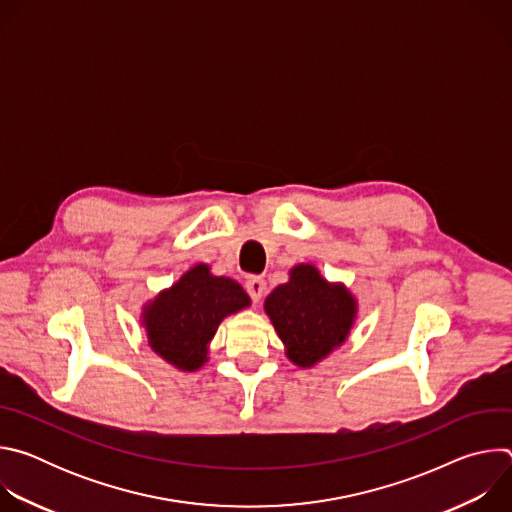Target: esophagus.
<instances>
[{"mask_svg": "<svg viewBox=\"0 0 512 512\" xmlns=\"http://www.w3.org/2000/svg\"><path fill=\"white\" fill-rule=\"evenodd\" d=\"M249 296L253 302H259L263 296H265V289H267V283L261 275H249L247 277V283H245Z\"/></svg>", "mask_w": 512, "mask_h": 512, "instance_id": "1", "label": "esophagus"}]
</instances>
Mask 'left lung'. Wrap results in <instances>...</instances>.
I'll use <instances>...</instances> for the list:
<instances>
[{"instance_id": "left-lung-1", "label": "left lung", "mask_w": 512, "mask_h": 512, "mask_svg": "<svg viewBox=\"0 0 512 512\" xmlns=\"http://www.w3.org/2000/svg\"><path fill=\"white\" fill-rule=\"evenodd\" d=\"M287 358L298 367H314L340 346L354 322L356 302L342 283H328L314 265H298L289 281L265 300Z\"/></svg>"}]
</instances>
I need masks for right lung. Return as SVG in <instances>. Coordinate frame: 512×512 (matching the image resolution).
Wrapping results in <instances>:
<instances>
[{"instance_id":"add662e5","label":"right lung","mask_w":512,"mask_h":512,"mask_svg":"<svg viewBox=\"0 0 512 512\" xmlns=\"http://www.w3.org/2000/svg\"><path fill=\"white\" fill-rule=\"evenodd\" d=\"M251 304L247 291L229 277L210 275L200 263L143 308L148 342L180 371H196L206 362L208 342L225 316Z\"/></svg>"}]
</instances>
